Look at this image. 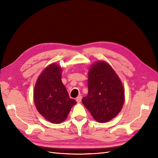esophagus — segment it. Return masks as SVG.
<instances>
[{"instance_id": "obj_1", "label": "esophagus", "mask_w": 158, "mask_h": 158, "mask_svg": "<svg viewBox=\"0 0 158 158\" xmlns=\"http://www.w3.org/2000/svg\"><path fill=\"white\" fill-rule=\"evenodd\" d=\"M82 96H78L77 98H76V102H77V103H80L81 102V100H82Z\"/></svg>"}]
</instances>
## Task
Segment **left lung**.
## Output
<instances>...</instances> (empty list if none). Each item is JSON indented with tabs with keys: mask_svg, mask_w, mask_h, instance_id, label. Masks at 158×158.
I'll list each match as a JSON object with an SVG mask.
<instances>
[{
	"mask_svg": "<svg viewBox=\"0 0 158 158\" xmlns=\"http://www.w3.org/2000/svg\"><path fill=\"white\" fill-rule=\"evenodd\" d=\"M88 94L82 102L95 121L106 123L120 113L125 90L120 78L106 62L97 61L88 73Z\"/></svg>",
	"mask_w": 158,
	"mask_h": 158,
	"instance_id": "8db88e82",
	"label": "left lung"
}]
</instances>
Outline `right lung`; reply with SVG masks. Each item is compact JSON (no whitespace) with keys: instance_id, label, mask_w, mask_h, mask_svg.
Listing matches in <instances>:
<instances>
[{"instance_id":"obj_1","label":"right lung","mask_w":158,"mask_h":158,"mask_svg":"<svg viewBox=\"0 0 158 158\" xmlns=\"http://www.w3.org/2000/svg\"><path fill=\"white\" fill-rule=\"evenodd\" d=\"M62 69L56 63L49 64L36 82L33 99L35 107L46 120L61 123L67 118L71 108L76 104L71 99L61 80Z\"/></svg>"}]
</instances>
